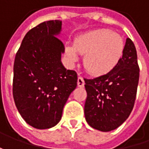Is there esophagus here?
<instances>
[{
	"label": "esophagus",
	"mask_w": 149,
	"mask_h": 149,
	"mask_svg": "<svg viewBox=\"0 0 149 149\" xmlns=\"http://www.w3.org/2000/svg\"><path fill=\"white\" fill-rule=\"evenodd\" d=\"M78 86L79 87H84V79L81 76H79L78 77Z\"/></svg>",
	"instance_id": "esophagus-1"
}]
</instances>
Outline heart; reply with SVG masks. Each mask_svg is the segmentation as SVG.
Listing matches in <instances>:
<instances>
[{"instance_id": "obj_1", "label": "heart", "mask_w": 149, "mask_h": 149, "mask_svg": "<svg viewBox=\"0 0 149 149\" xmlns=\"http://www.w3.org/2000/svg\"><path fill=\"white\" fill-rule=\"evenodd\" d=\"M124 49L123 38L110 30H96L77 38L73 47H66L65 54L71 62L78 59L77 53L84 54V65L94 74L107 73L116 65Z\"/></svg>"}]
</instances>
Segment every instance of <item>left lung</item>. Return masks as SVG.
<instances>
[{
    "label": "left lung",
    "instance_id": "obj_1",
    "mask_svg": "<svg viewBox=\"0 0 149 149\" xmlns=\"http://www.w3.org/2000/svg\"><path fill=\"white\" fill-rule=\"evenodd\" d=\"M139 79L137 51L128 38L123 56L110 71L99 77L84 79L87 92L84 116L89 126L103 132L119 127L133 110Z\"/></svg>",
    "mask_w": 149,
    "mask_h": 149
}]
</instances>
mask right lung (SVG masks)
Here are the masks:
<instances>
[{"mask_svg": "<svg viewBox=\"0 0 149 149\" xmlns=\"http://www.w3.org/2000/svg\"><path fill=\"white\" fill-rule=\"evenodd\" d=\"M61 25L60 20H48L32 28L15 57V104L26 123L38 129L60 122L66 101L77 86V73L66 70L60 61L65 46L55 36Z\"/></svg>", "mask_w": 149, "mask_h": 149, "instance_id": "right-lung-1", "label": "right lung"}]
</instances>
